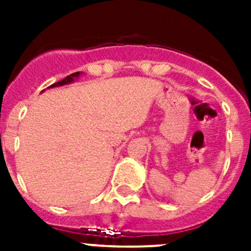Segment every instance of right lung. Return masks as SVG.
I'll list each match as a JSON object with an SVG mask.
<instances>
[{
    "instance_id": "obj_1",
    "label": "right lung",
    "mask_w": 251,
    "mask_h": 251,
    "mask_svg": "<svg viewBox=\"0 0 251 251\" xmlns=\"http://www.w3.org/2000/svg\"><path fill=\"white\" fill-rule=\"evenodd\" d=\"M81 74H83V73H81V72L73 73V74L68 75V76H66L65 79H63V80H60V81H57V83H55V84H52V85H50L48 88V89H50V88H56V86H63V85H66V84L73 83V81H74L75 79H77V77L80 76ZM43 92H44V90H43Z\"/></svg>"
}]
</instances>
